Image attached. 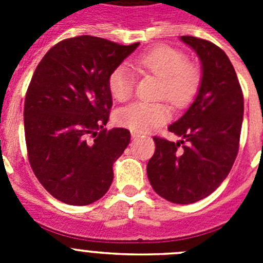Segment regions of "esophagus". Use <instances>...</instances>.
<instances>
[{
  "label": "esophagus",
  "instance_id": "34e87169",
  "mask_svg": "<svg viewBox=\"0 0 263 263\" xmlns=\"http://www.w3.org/2000/svg\"><path fill=\"white\" fill-rule=\"evenodd\" d=\"M139 137H142V133L136 132V130H132V138H139Z\"/></svg>",
  "mask_w": 263,
  "mask_h": 263
}]
</instances>
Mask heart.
I'll return each instance as SVG.
<instances>
[{
    "instance_id": "1",
    "label": "heart",
    "mask_w": 263,
    "mask_h": 263,
    "mask_svg": "<svg viewBox=\"0 0 263 263\" xmlns=\"http://www.w3.org/2000/svg\"><path fill=\"white\" fill-rule=\"evenodd\" d=\"M134 66L142 73L159 79L157 97L166 99L174 106H184L191 101L200 83V72L195 64L187 62L184 53L171 46H158L139 55ZM136 76L130 67L120 64L111 69L108 88L118 101H126L134 92ZM171 111L164 103L137 101L118 109L116 120L121 126L137 132L157 129L170 120Z\"/></svg>"
}]
</instances>
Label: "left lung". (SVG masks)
<instances>
[{"label": "left lung", "mask_w": 263, "mask_h": 263, "mask_svg": "<svg viewBox=\"0 0 263 263\" xmlns=\"http://www.w3.org/2000/svg\"><path fill=\"white\" fill-rule=\"evenodd\" d=\"M201 62V83L191 106L168 130L183 139L154 137L147 178L159 196L191 204L224 182L238 153L243 95L227 53L212 42L180 36Z\"/></svg>", "instance_id": "8db88e82"}]
</instances>
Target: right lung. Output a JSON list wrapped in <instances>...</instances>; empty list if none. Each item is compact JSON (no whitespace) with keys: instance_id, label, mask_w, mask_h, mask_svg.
Wrapping results in <instances>:
<instances>
[{"instance_id":"right-lung-1","label":"right lung","mask_w":263,"mask_h":263,"mask_svg":"<svg viewBox=\"0 0 263 263\" xmlns=\"http://www.w3.org/2000/svg\"><path fill=\"white\" fill-rule=\"evenodd\" d=\"M138 46L75 36L51 47L36 67L23 109L27 155L58 200L88 205L110 187L130 132L104 127L113 105L108 78Z\"/></svg>"}]
</instances>
